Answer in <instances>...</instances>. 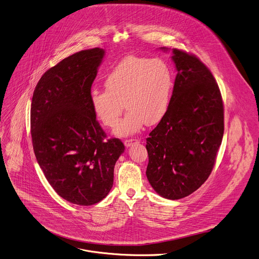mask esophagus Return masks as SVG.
<instances>
[{
  "label": "esophagus",
  "instance_id": "obj_1",
  "mask_svg": "<svg viewBox=\"0 0 259 259\" xmlns=\"http://www.w3.org/2000/svg\"><path fill=\"white\" fill-rule=\"evenodd\" d=\"M137 142H138V139H128L124 141V144L126 147H130L133 143H137Z\"/></svg>",
  "mask_w": 259,
  "mask_h": 259
}]
</instances>
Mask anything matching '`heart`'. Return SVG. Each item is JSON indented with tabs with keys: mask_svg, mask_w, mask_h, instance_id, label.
Returning <instances> with one entry per match:
<instances>
[{
	"mask_svg": "<svg viewBox=\"0 0 259 259\" xmlns=\"http://www.w3.org/2000/svg\"><path fill=\"white\" fill-rule=\"evenodd\" d=\"M106 90L95 89L90 102L96 117L113 127L125 106L129 110L116 126L117 136L137 133L144 124H155L166 114L174 90V74L162 59L128 56L106 76Z\"/></svg>",
	"mask_w": 259,
	"mask_h": 259,
	"instance_id": "1",
	"label": "heart"
}]
</instances>
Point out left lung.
I'll return each instance as SVG.
<instances>
[{"mask_svg":"<svg viewBox=\"0 0 259 259\" xmlns=\"http://www.w3.org/2000/svg\"><path fill=\"white\" fill-rule=\"evenodd\" d=\"M171 58L178 73L169 108L146 139V176L159 196L180 200L212 172L224 134V107L213 74L197 56L172 49Z\"/></svg>","mask_w":259,"mask_h":259,"instance_id":"8db88e82","label":"left lung"}]
</instances>
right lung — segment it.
Returning <instances> with one entry per match:
<instances>
[{
    "label": "right lung",
    "mask_w": 259,
    "mask_h": 259,
    "mask_svg": "<svg viewBox=\"0 0 259 259\" xmlns=\"http://www.w3.org/2000/svg\"><path fill=\"white\" fill-rule=\"evenodd\" d=\"M102 48L76 52L49 68L39 79L31 104V136L37 162L53 190L64 200L91 206L109 194L114 166L125 146L104 140L90 96Z\"/></svg>",
    "instance_id": "obj_1"
}]
</instances>
